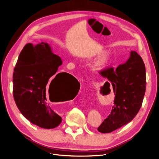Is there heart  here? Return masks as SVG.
Returning a JSON list of instances; mask_svg holds the SVG:
<instances>
[{
  "label": "heart",
  "instance_id": "heart-1",
  "mask_svg": "<svg viewBox=\"0 0 159 159\" xmlns=\"http://www.w3.org/2000/svg\"><path fill=\"white\" fill-rule=\"evenodd\" d=\"M101 53H99V55ZM110 60V54L109 52H105L103 54H102L98 59L94 63V69L96 70H101L108 63Z\"/></svg>",
  "mask_w": 159,
  "mask_h": 159
}]
</instances>
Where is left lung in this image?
Listing matches in <instances>:
<instances>
[{
    "instance_id": "1",
    "label": "left lung",
    "mask_w": 159,
    "mask_h": 159,
    "mask_svg": "<svg viewBox=\"0 0 159 159\" xmlns=\"http://www.w3.org/2000/svg\"><path fill=\"white\" fill-rule=\"evenodd\" d=\"M99 74L111 83L115 99L110 114L98 130L110 133L132 121L141 108L146 85L145 65L137 52L132 51L126 63Z\"/></svg>"
}]
</instances>
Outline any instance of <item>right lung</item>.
Wrapping results in <instances>:
<instances>
[{
	"mask_svg": "<svg viewBox=\"0 0 159 159\" xmlns=\"http://www.w3.org/2000/svg\"><path fill=\"white\" fill-rule=\"evenodd\" d=\"M61 64V58L53 53L51 46L42 42L26 44L14 69L15 103L27 119L42 128L52 129L61 122V117L49 107L48 96L51 101V97L58 94L80 90V83L71 74H57Z\"/></svg>",
	"mask_w": 159,
	"mask_h": 159,
	"instance_id": "right-lung-1",
	"label": "right lung"
}]
</instances>
